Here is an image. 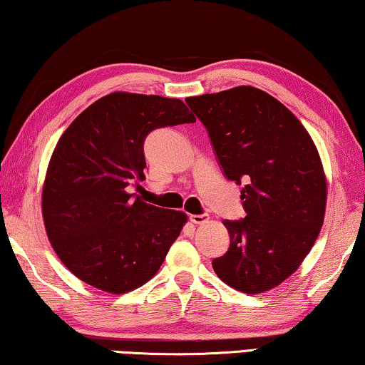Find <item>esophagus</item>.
<instances>
[{
    "label": "esophagus",
    "mask_w": 365,
    "mask_h": 365,
    "mask_svg": "<svg viewBox=\"0 0 365 365\" xmlns=\"http://www.w3.org/2000/svg\"><path fill=\"white\" fill-rule=\"evenodd\" d=\"M189 220L192 222L194 225H200V223H205L207 220H209V217L204 215V214H200V215H190Z\"/></svg>",
    "instance_id": "34e87169"
}]
</instances>
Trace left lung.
<instances>
[{"mask_svg":"<svg viewBox=\"0 0 365 365\" xmlns=\"http://www.w3.org/2000/svg\"><path fill=\"white\" fill-rule=\"evenodd\" d=\"M230 181L245 182L246 217L223 220L230 248L212 261L245 294L282 284L310 253L327 209V178L310 133L282 103L253 86L187 98Z\"/></svg>","mask_w":365,"mask_h":365,"instance_id":"1","label":"left lung"}]
</instances>
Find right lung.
<instances>
[{
  "label": "right lung",
  "instance_id": "add662e5",
  "mask_svg": "<svg viewBox=\"0 0 365 365\" xmlns=\"http://www.w3.org/2000/svg\"><path fill=\"white\" fill-rule=\"evenodd\" d=\"M192 122L181 99L117 91L60 137L43 181V225L60 261L83 282L125 294L163 264L187 215L133 197L128 186L145 179L148 133Z\"/></svg>",
  "mask_w": 365,
  "mask_h": 365
}]
</instances>
